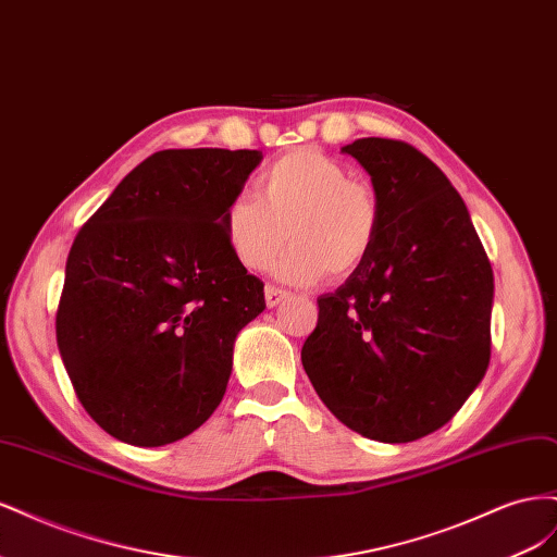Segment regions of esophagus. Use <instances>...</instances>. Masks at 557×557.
<instances>
[{"mask_svg":"<svg viewBox=\"0 0 557 557\" xmlns=\"http://www.w3.org/2000/svg\"><path fill=\"white\" fill-rule=\"evenodd\" d=\"M288 297H290V293L276 288V285H267V288H264V301H267V307H278L281 301H285Z\"/></svg>","mask_w":557,"mask_h":557,"instance_id":"esophagus-1","label":"esophagus"}]
</instances>
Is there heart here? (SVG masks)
<instances>
[{"label":"heart","instance_id":"heart-1","mask_svg":"<svg viewBox=\"0 0 557 557\" xmlns=\"http://www.w3.org/2000/svg\"><path fill=\"white\" fill-rule=\"evenodd\" d=\"M260 199L237 195L223 211L227 244L246 269L260 272L290 239L276 274L290 283L344 281L374 252L381 197L369 181L318 148H295L260 174Z\"/></svg>","mask_w":557,"mask_h":557}]
</instances>
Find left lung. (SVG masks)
<instances>
[{
    "label": "left lung",
    "instance_id": "1",
    "mask_svg": "<svg viewBox=\"0 0 557 557\" xmlns=\"http://www.w3.org/2000/svg\"><path fill=\"white\" fill-rule=\"evenodd\" d=\"M372 176L381 232L369 260L318 297L301 364L346 428L385 444L446 425L491 362L493 267L462 197L407 141L344 146Z\"/></svg>",
    "mask_w": 557,
    "mask_h": 557
}]
</instances>
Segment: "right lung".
Here are the masks:
<instances>
[{
	"label": "right lung",
	"instance_id": "obj_1",
	"mask_svg": "<svg viewBox=\"0 0 557 557\" xmlns=\"http://www.w3.org/2000/svg\"><path fill=\"white\" fill-rule=\"evenodd\" d=\"M260 160L262 150H160L78 230L58 348L83 409L115 440L178 442L221 404L234 339L267 307L223 230Z\"/></svg>",
	"mask_w": 557,
	"mask_h": 557
}]
</instances>
